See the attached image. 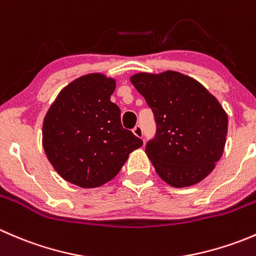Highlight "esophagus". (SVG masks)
Here are the masks:
<instances>
[{"label":"esophagus","instance_id":"34e87169","mask_svg":"<svg viewBox=\"0 0 256 256\" xmlns=\"http://www.w3.org/2000/svg\"><path fill=\"white\" fill-rule=\"evenodd\" d=\"M134 134H135L136 136H138V138H144V130H142V126H140V125H136L135 128H134Z\"/></svg>","mask_w":256,"mask_h":256}]
</instances>
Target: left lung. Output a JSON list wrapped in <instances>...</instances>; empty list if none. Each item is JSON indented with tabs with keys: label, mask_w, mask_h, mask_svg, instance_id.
<instances>
[{
	"label": "left lung",
	"mask_w": 256,
	"mask_h": 256,
	"mask_svg": "<svg viewBox=\"0 0 256 256\" xmlns=\"http://www.w3.org/2000/svg\"><path fill=\"white\" fill-rule=\"evenodd\" d=\"M156 121V135L146 144L157 174L172 187L200 182L220 160L228 116L197 80L177 72L138 73L130 78Z\"/></svg>",
	"instance_id": "left-lung-1"
}]
</instances>
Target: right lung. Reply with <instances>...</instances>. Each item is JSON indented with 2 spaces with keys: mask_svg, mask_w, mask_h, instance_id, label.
<instances>
[{
  "mask_svg": "<svg viewBox=\"0 0 256 256\" xmlns=\"http://www.w3.org/2000/svg\"><path fill=\"white\" fill-rule=\"evenodd\" d=\"M115 80L99 73L72 82L59 92L43 121V147L49 162L68 182L95 188L120 172L142 140L121 125L110 100Z\"/></svg>",
  "mask_w": 256,
  "mask_h": 256,
  "instance_id": "add662e5",
  "label": "right lung"
}]
</instances>
